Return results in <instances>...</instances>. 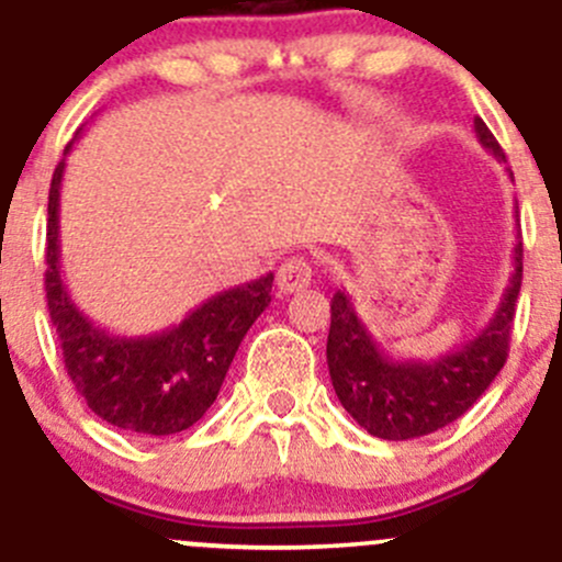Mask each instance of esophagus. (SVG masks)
<instances>
[{
	"label": "esophagus",
	"mask_w": 562,
	"mask_h": 562,
	"mask_svg": "<svg viewBox=\"0 0 562 562\" xmlns=\"http://www.w3.org/2000/svg\"><path fill=\"white\" fill-rule=\"evenodd\" d=\"M313 282V263L307 258H288L277 271L280 293H299Z\"/></svg>",
	"instance_id": "obj_1"
}]
</instances>
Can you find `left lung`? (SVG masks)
Wrapping results in <instances>:
<instances>
[{
    "instance_id": "obj_1",
    "label": "left lung",
    "mask_w": 562,
    "mask_h": 562,
    "mask_svg": "<svg viewBox=\"0 0 562 562\" xmlns=\"http://www.w3.org/2000/svg\"><path fill=\"white\" fill-rule=\"evenodd\" d=\"M475 135L486 151L506 160L501 144L479 116ZM512 263L506 293L490 323L473 339L429 361L394 359L356 313L350 293L345 288L334 293L326 342L328 375L345 411L367 432L383 440H411L438 432L470 411L492 386L506 364L512 342L514 313L522 288V241L514 245Z\"/></svg>"
}]
</instances>
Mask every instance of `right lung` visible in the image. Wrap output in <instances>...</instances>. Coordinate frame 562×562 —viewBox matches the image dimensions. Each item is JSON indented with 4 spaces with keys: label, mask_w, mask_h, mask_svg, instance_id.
Returning a JSON list of instances; mask_svg holds the SVG:
<instances>
[{
    "label": "right lung",
    "mask_w": 562,
    "mask_h": 562,
    "mask_svg": "<svg viewBox=\"0 0 562 562\" xmlns=\"http://www.w3.org/2000/svg\"><path fill=\"white\" fill-rule=\"evenodd\" d=\"M81 130L76 133V138ZM65 146L48 192L45 299L70 381L100 418L124 432L176 435L190 429L217 400L241 339L271 302L274 274L214 293L179 323L155 334H113L76 302L61 277L59 198Z\"/></svg>",
    "instance_id": "add662e5"
}]
</instances>
